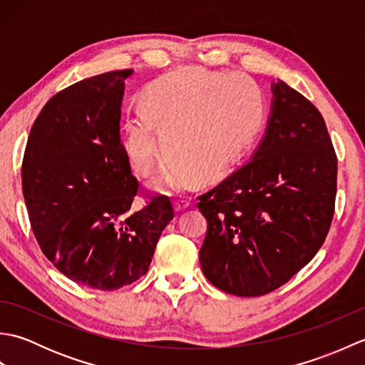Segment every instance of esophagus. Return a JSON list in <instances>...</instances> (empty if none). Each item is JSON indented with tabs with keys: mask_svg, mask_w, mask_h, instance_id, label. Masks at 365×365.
<instances>
[{
	"mask_svg": "<svg viewBox=\"0 0 365 365\" xmlns=\"http://www.w3.org/2000/svg\"><path fill=\"white\" fill-rule=\"evenodd\" d=\"M191 205V200L190 199H175L174 200V208L175 212H182L185 208Z\"/></svg>",
	"mask_w": 365,
	"mask_h": 365,
	"instance_id": "1",
	"label": "esophagus"
}]
</instances>
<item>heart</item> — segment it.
<instances>
[{
  "label": "heart",
  "mask_w": 365,
  "mask_h": 365,
  "mask_svg": "<svg viewBox=\"0 0 365 365\" xmlns=\"http://www.w3.org/2000/svg\"><path fill=\"white\" fill-rule=\"evenodd\" d=\"M141 105L144 114L123 130L130 166L147 175L165 147V180L173 187H183L192 175L205 180L226 173L250 149L265 118L262 91L252 80L204 68L161 76L144 91Z\"/></svg>",
  "instance_id": "obj_1"
}]
</instances>
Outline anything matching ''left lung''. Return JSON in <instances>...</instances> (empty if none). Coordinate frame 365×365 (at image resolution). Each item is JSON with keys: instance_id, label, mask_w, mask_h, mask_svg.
Here are the masks:
<instances>
[{"instance_id": "8db88e82", "label": "left lung", "mask_w": 365, "mask_h": 365, "mask_svg": "<svg viewBox=\"0 0 365 365\" xmlns=\"http://www.w3.org/2000/svg\"><path fill=\"white\" fill-rule=\"evenodd\" d=\"M273 94L254 157L197 196L207 220L200 267L237 297L289 282L320 250L334 216L337 155L323 115L284 81Z\"/></svg>"}]
</instances>
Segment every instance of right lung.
<instances>
[{
    "mask_svg": "<svg viewBox=\"0 0 365 365\" xmlns=\"http://www.w3.org/2000/svg\"><path fill=\"white\" fill-rule=\"evenodd\" d=\"M125 71L72 84L45 103L21 163L23 197L45 257L71 281L118 290L149 271L174 218L168 196L131 208L138 180L120 143Z\"/></svg>",
    "mask_w": 365,
    "mask_h": 365,
    "instance_id": "right-lung-1",
    "label": "right lung"
}]
</instances>
